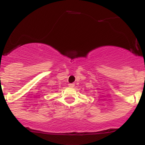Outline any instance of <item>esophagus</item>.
<instances>
[{"mask_svg":"<svg viewBox=\"0 0 145 145\" xmlns=\"http://www.w3.org/2000/svg\"><path fill=\"white\" fill-rule=\"evenodd\" d=\"M74 86H75V84H69V87H74Z\"/></svg>","mask_w":145,"mask_h":145,"instance_id":"34e87169","label":"esophagus"}]
</instances>
